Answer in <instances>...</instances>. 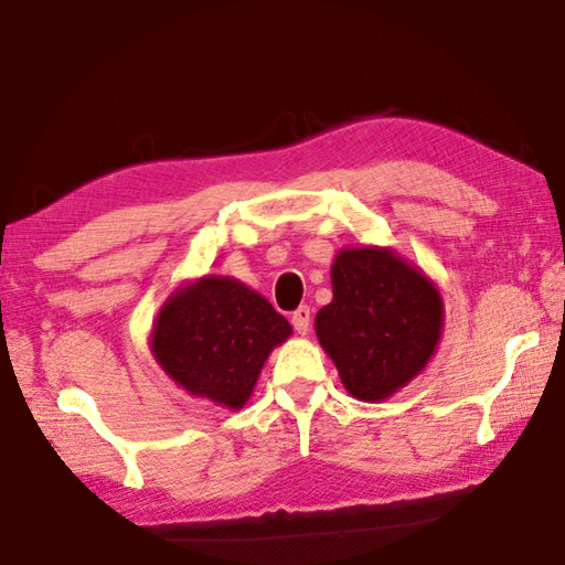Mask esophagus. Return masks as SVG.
<instances>
[{
  "instance_id": "esophagus-1",
  "label": "esophagus",
  "mask_w": 565,
  "mask_h": 565,
  "mask_svg": "<svg viewBox=\"0 0 565 565\" xmlns=\"http://www.w3.org/2000/svg\"><path fill=\"white\" fill-rule=\"evenodd\" d=\"M291 326H294L296 333H301V335L309 333V326H311V309H309V306H299V309L291 313Z\"/></svg>"
}]
</instances>
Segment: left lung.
<instances>
[{
  "label": "left lung",
  "mask_w": 565,
  "mask_h": 565,
  "mask_svg": "<svg viewBox=\"0 0 565 565\" xmlns=\"http://www.w3.org/2000/svg\"><path fill=\"white\" fill-rule=\"evenodd\" d=\"M333 301L316 333L358 399H383L423 371L439 341L443 299L433 284L387 249L335 256Z\"/></svg>",
  "instance_id": "1"
}]
</instances>
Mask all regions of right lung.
Instances as JSON below:
<instances>
[{
    "label": "right lung",
    "mask_w": 565,
    "mask_h": 565,
    "mask_svg": "<svg viewBox=\"0 0 565 565\" xmlns=\"http://www.w3.org/2000/svg\"><path fill=\"white\" fill-rule=\"evenodd\" d=\"M289 335L291 323L264 296L234 279L204 276L162 306L152 353L192 395L237 409L266 355Z\"/></svg>",
    "instance_id": "1"
}]
</instances>
